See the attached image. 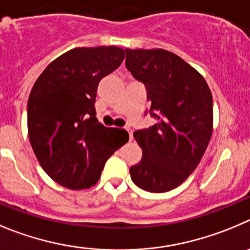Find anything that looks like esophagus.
<instances>
[{
    "label": "esophagus",
    "mask_w": 250,
    "mask_h": 250,
    "mask_svg": "<svg viewBox=\"0 0 250 250\" xmlns=\"http://www.w3.org/2000/svg\"><path fill=\"white\" fill-rule=\"evenodd\" d=\"M127 132L128 134H129V139L132 141V139H133V130L130 129V128H127Z\"/></svg>",
    "instance_id": "obj_1"
}]
</instances>
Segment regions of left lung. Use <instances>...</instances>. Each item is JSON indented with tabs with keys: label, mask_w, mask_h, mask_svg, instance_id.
I'll return each mask as SVG.
<instances>
[{
	"label": "left lung",
	"mask_w": 250,
	"mask_h": 250,
	"mask_svg": "<svg viewBox=\"0 0 250 250\" xmlns=\"http://www.w3.org/2000/svg\"><path fill=\"white\" fill-rule=\"evenodd\" d=\"M125 66L145 83L157 118L156 125L133 133L143 156L129 168L130 178L147 192H168L192 174L212 138V92L175 53L162 48H125Z\"/></svg>",
	"instance_id": "obj_1"
}]
</instances>
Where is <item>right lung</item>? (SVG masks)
Returning a JSON list of instances; mask_svg holds the SVG:
<instances>
[{
    "mask_svg": "<svg viewBox=\"0 0 250 250\" xmlns=\"http://www.w3.org/2000/svg\"><path fill=\"white\" fill-rule=\"evenodd\" d=\"M116 46L69 49L44 68L31 89L27 128L44 172L68 189L97 183L105 161L127 143V130L107 128L96 118L100 81L121 66Z\"/></svg>",
    "mask_w": 250,
    "mask_h": 250,
    "instance_id": "obj_1",
    "label": "right lung"
}]
</instances>
